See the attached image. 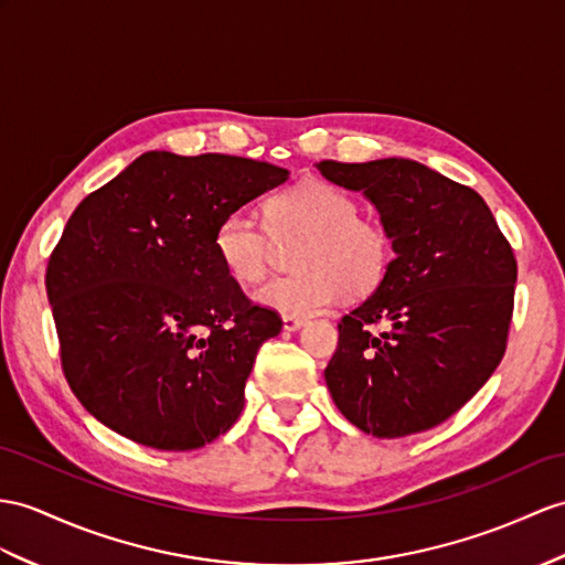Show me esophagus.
Here are the masks:
<instances>
[{
    "mask_svg": "<svg viewBox=\"0 0 565 565\" xmlns=\"http://www.w3.org/2000/svg\"><path fill=\"white\" fill-rule=\"evenodd\" d=\"M305 326H307V319H299V316H282V328L290 330V333H295V330Z\"/></svg>",
    "mask_w": 565,
    "mask_h": 565,
    "instance_id": "obj_1",
    "label": "esophagus"
}]
</instances>
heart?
<instances>
[{"label":"heart","instance_id":"heart-1","mask_svg":"<svg viewBox=\"0 0 565 565\" xmlns=\"http://www.w3.org/2000/svg\"><path fill=\"white\" fill-rule=\"evenodd\" d=\"M360 205L340 186L323 179H305L266 203L270 235L301 239L292 278L260 287L256 301L282 316L321 313L350 295H366L391 266V237L379 220L356 215ZM249 211H230L213 232L220 266L239 285L266 278L273 242Z\"/></svg>","mask_w":565,"mask_h":565}]
</instances>
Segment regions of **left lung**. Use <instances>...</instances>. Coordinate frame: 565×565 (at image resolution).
I'll use <instances>...</instances> for the list:
<instances>
[{
  "label": "left lung",
  "mask_w": 565,
  "mask_h": 565,
  "mask_svg": "<svg viewBox=\"0 0 565 565\" xmlns=\"http://www.w3.org/2000/svg\"><path fill=\"white\" fill-rule=\"evenodd\" d=\"M316 168L328 182L362 191L395 254L374 295L338 323L326 386L364 434L431 429L501 364L518 280L511 244L475 189L417 160ZM376 322L390 328L376 334Z\"/></svg>",
  "instance_id": "left-lung-1"
}]
</instances>
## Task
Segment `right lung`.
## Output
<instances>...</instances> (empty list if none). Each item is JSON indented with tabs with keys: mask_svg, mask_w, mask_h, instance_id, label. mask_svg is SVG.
<instances>
[{
	"mask_svg": "<svg viewBox=\"0 0 565 565\" xmlns=\"http://www.w3.org/2000/svg\"><path fill=\"white\" fill-rule=\"evenodd\" d=\"M287 177L249 158L148 150L78 203L45 287L64 376L107 429L194 450L237 422L260 342L282 321L223 270L213 232Z\"/></svg>",
	"mask_w": 565,
	"mask_h": 565,
	"instance_id": "1",
	"label": "right lung"
}]
</instances>
